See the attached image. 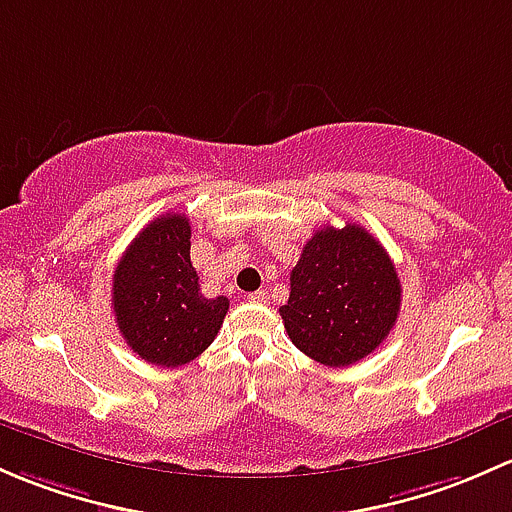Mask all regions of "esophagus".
Masks as SVG:
<instances>
[{"label": "esophagus", "mask_w": 512, "mask_h": 512, "mask_svg": "<svg viewBox=\"0 0 512 512\" xmlns=\"http://www.w3.org/2000/svg\"><path fill=\"white\" fill-rule=\"evenodd\" d=\"M246 298L251 300V303H268V291H256V293H249Z\"/></svg>", "instance_id": "1"}]
</instances>
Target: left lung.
I'll return each mask as SVG.
<instances>
[{"label": "left lung", "instance_id": "left-lung-1", "mask_svg": "<svg viewBox=\"0 0 512 512\" xmlns=\"http://www.w3.org/2000/svg\"><path fill=\"white\" fill-rule=\"evenodd\" d=\"M402 286L384 246L357 224L323 226L291 271L281 318L293 345L325 367L377 350L399 315Z\"/></svg>", "mask_w": 512, "mask_h": 512}]
</instances>
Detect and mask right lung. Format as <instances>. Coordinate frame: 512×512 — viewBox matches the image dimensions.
<instances>
[{
    "label": "right lung",
    "mask_w": 512,
    "mask_h": 512,
    "mask_svg": "<svg viewBox=\"0 0 512 512\" xmlns=\"http://www.w3.org/2000/svg\"><path fill=\"white\" fill-rule=\"evenodd\" d=\"M192 226L184 214H162L125 249L113 273V313L135 355L157 367H179L217 337L229 298H204L189 258Z\"/></svg>",
    "instance_id": "right-lung-1"
}]
</instances>
